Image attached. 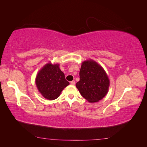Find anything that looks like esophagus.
Wrapping results in <instances>:
<instances>
[{"mask_svg": "<svg viewBox=\"0 0 147 147\" xmlns=\"http://www.w3.org/2000/svg\"><path fill=\"white\" fill-rule=\"evenodd\" d=\"M70 83H71V84H72V85H75V82L74 80H73V81H72V82H70Z\"/></svg>", "mask_w": 147, "mask_h": 147, "instance_id": "1", "label": "esophagus"}]
</instances>
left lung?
I'll list each match as a JSON object with an SVG mask.
<instances>
[{"mask_svg":"<svg viewBox=\"0 0 147 147\" xmlns=\"http://www.w3.org/2000/svg\"><path fill=\"white\" fill-rule=\"evenodd\" d=\"M109 85L107 75L99 64L91 59L83 62L76 87L84 99L90 102L99 101L108 92Z\"/></svg>","mask_w":147,"mask_h":147,"instance_id":"1","label":"left lung"}]
</instances>
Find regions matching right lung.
I'll use <instances>...</instances> for the list:
<instances>
[{
  "mask_svg": "<svg viewBox=\"0 0 147 147\" xmlns=\"http://www.w3.org/2000/svg\"><path fill=\"white\" fill-rule=\"evenodd\" d=\"M35 84L38 91L45 99L54 100L60 96L69 82L60 70L59 64L50 63L40 70L35 78Z\"/></svg>",
  "mask_w": 147,
  "mask_h": 147,
  "instance_id": "add662e5",
  "label": "right lung"
}]
</instances>
